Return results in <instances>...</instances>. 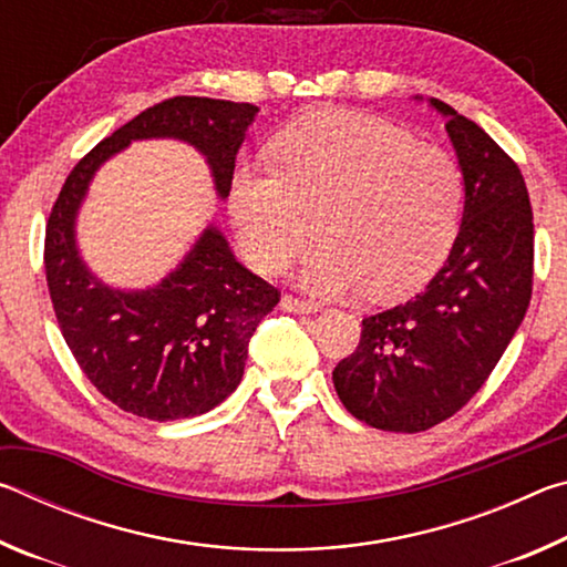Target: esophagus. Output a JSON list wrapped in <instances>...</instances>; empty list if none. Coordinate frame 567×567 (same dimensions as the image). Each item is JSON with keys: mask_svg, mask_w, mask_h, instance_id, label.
Here are the masks:
<instances>
[{"mask_svg": "<svg viewBox=\"0 0 567 567\" xmlns=\"http://www.w3.org/2000/svg\"><path fill=\"white\" fill-rule=\"evenodd\" d=\"M282 310L287 312H300V315H312V312H320V305L315 302H307V300H300V297H292V295H285L282 302H280Z\"/></svg>", "mask_w": 567, "mask_h": 567, "instance_id": "esophagus-1", "label": "esophagus"}]
</instances>
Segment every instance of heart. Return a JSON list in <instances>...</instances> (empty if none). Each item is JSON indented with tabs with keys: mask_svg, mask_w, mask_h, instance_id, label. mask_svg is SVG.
I'll return each instance as SVG.
<instances>
[{
	"mask_svg": "<svg viewBox=\"0 0 567 567\" xmlns=\"http://www.w3.org/2000/svg\"><path fill=\"white\" fill-rule=\"evenodd\" d=\"M277 169L245 165L229 217L249 265L275 275L315 233L300 280L312 292H415L445 262L463 213V172L375 114L324 110L275 140Z\"/></svg>",
	"mask_w": 567,
	"mask_h": 567,
	"instance_id": "b5f03b06",
	"label": "heart"
}]
</instances>
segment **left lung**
I'll return each mask as SVG.
<instances>
[{
	"label": "left lung",
	"mask_w": 567,
	"mask_h": 567,
	"mask_svg": "<svg viewBox=\"0 0 567 567\" xmlns=\"http://www.w3.org/2000/svg\"><path fill=\"white\" fill-rule=\"evenodd\" d=\"M420 100V97H415ZM463 172V223L445 265L405 305L362 320L332 382L350 415L422 433L483 388L533 295V209L515 162L473 120L430 97Z\"/></svg>",
	"instance_id": "left-lung-1"
}]
</instances>
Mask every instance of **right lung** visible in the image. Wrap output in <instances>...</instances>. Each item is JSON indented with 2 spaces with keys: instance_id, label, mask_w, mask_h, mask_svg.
Masks as SVG:
<instances>
[{
  "instance_id": "add662e5",
  "label": "right lung",
  "mask_w": 567,
  "mask_h": 567,
  "mask_svg": "<svg viewBox=\"0 0 567 567\" xmlns=\"http://www.w3.org/2000/svg\"><path fill=\"white\" fill-rule=\"evenodd\" d=\"M255 104L172 97L137 114L76 162L52 207L44 270L56 322L76 364L104 398L137 417L203 415L233 395L247 342L280 292L249 272L225 235L207 225L167 277L145 290L102 282L76 245V215L90 182L137 140H179L205 157L217 197L233 187L235 159Z\"/></svg>"
}]
</instances>
